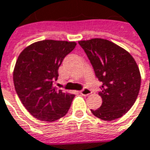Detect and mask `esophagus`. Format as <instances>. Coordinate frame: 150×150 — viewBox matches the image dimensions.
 Returning <instances> with one entry per match:
<instances>
[{
    "label": "esophagus",
    "instance_id": "obj_1",
    "mask_svg": "<svg viewBox=\"0 0 150 150\" xmlns=\"http://www.w3.org/2000/svg\"><path fill=\"white\" fill-rule=\"evenodd\" d=\"M80 93H81V95H83V96H88V95L92 94V91H91V89L85 87V88H83V89L80 92Z\"/></svg>",
    "mask_w": 150,
    "mask_h": 150
}]
</instances>
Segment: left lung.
<instances>
[{"label":"left lung","mask_w":150,"mask_h":150,"mask_svg":"<svg viewBox=\"0 0 150 150\" xmlns=\"http://www.w3.org/2000/svg\"><path fill=\"white\" fill-rule=\"evenodd\" d=\"M101 82L98 94L103 103L91 110L103 120L121 117L132 108L139 93L141 77L135 60L126 50L110 40L92 39L79 41Z\"/></svg>","instance_id":"left-lung-1"}]
</instances>
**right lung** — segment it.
<instances>
[{
    "mask_svg": "<svg viewBox=\"0 0 150 150\" xmlns=\"http://www.w3.org/2000/svg\"><path fill=\"white\" fill-rule=\"evenodd\" d=\"M75 47V42L41 40L26 47L18 56L14 86L23 106L34 117L50 122L67 114L75 95L62 93L54 83L64 58Z\"/></svg>",
    "mask_w": 150,
    "mask_h": 150,
    "instance_id": "add662e5",
    "label": "right lung"
}]
</instances>
